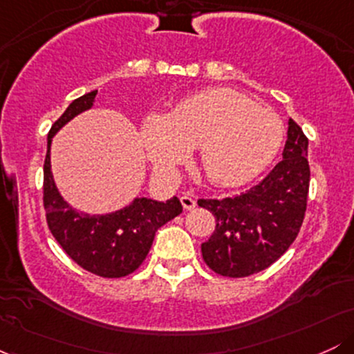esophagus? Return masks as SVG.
Instances as JSON below:
<instances>
[{"label":"esophagus","mask_w":354,"mask_h":354,"mask_svg":"<svg viewBox=\"0 0 354 354\" xmlns=\"http://www.w3.org/2000/svg\"><path fill=\"white\" fill-rule=\"evenodd\" d=\"M180 200H181V205H183V208H185V209H194V208H196V200H194V198H191L189 194H183Z\"/></svg>","instance_id":"esophagus-1"}]
</instances>
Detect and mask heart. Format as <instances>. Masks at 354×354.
Here are the masks:
<instances>
[{
	"label": "heart",
	"instance_id": "1",
	"mask_svg": "<svg viewBox=\"0 0 354 354\" xmlns=\"http://www.w3.org/2000/svg\"><path fill=\"white\" fill-rule=\"evenodd\" d=\"M140 138L146 158L166 180H174L193 148H200L211 183L239 186L273 163L284 143V124L236 89L213 88L180 100L169 115L149 113Z\"/></svg>",
	"mask_w": 354,
	"mask_h": 354
}]
</instances>
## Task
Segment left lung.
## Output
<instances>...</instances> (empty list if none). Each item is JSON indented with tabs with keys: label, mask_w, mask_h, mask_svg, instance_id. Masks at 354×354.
Returning <instances> with one entry per match:
<instances>
[{
	"label": "left lung",
	"mask_w": 354,
	"mask_h": 354,
	"mask_svg": "<svg viewBox=\"0 0 354 354\" xmlns=\"http://www.w3.org/2000/svg\"><path fill=\"white\" fill-rule=\"evenodd\" d=\"M310 191L308 138L290 118L283 160L245 193L198 200L214 214L216 228L201 245L214 273L245 278L271 266L298 236Z\"/></svg>",
	"instance_id": "1"
}]
</instances>
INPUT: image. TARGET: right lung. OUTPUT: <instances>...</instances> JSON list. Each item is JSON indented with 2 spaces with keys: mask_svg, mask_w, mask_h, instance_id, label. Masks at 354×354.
<instances>
[{
  "mask_svg": "<svg viewBox=\"0 0 354 354\" xmlns=\"http://www.w3.org/2000/svg\"><path fill=\"white\" fill-rule=\"evenodd\" d=\"M96 93H86L73 101L48 133L43 203L48 228L76 265L103 278H121L140 268L149 253L158 228L176 218L183 206L176 196L165 203L135 198L131 205L115 213L88 214L63 200L51 173V140L68 121L93 106Z\"/></svg>",
  "mask_w": 354,
  "mask_h": 354,
  "instance_id": "obj_1",
  "label": "right lung"
}]
</instances>
